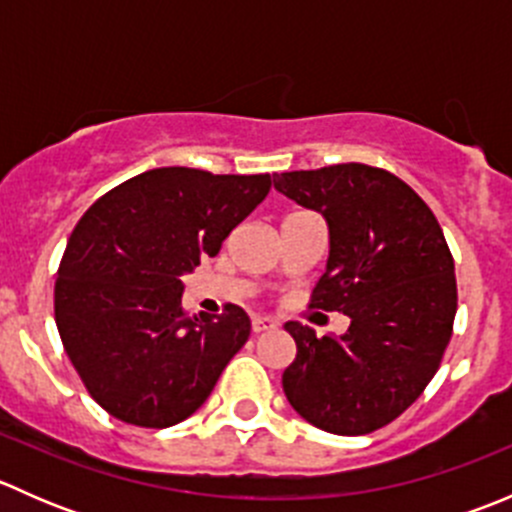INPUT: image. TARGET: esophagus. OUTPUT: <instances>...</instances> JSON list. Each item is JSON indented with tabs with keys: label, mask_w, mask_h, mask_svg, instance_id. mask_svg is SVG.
<instances>
[{
	"label": "esophagus",
	"mask_w": 512,
	"mask_h": 512,
	"mask_svg": "<svg viewBox=\"0 0 512 512\" xmlns=\"http://www.w3.org/2000/svg\"><path fill=\"white\" fill-rule=\"evenodd\" d=\"M277 322L272 317H260V314H255L252 317V332L260 334V332H270V329H275Z\"/></svg>",
	"instance_id": "obj_1"
}]
</instances>
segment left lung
I'll return each instance as SVG.
<instances>
[{
  "label": "left lung",
  "mask_w": 512,
  "mask_h": 512,
  "mask_svg": "<svg viewBox=\"0 0 512 512\" xmlns=\"http://www.w3.org/2000/svg\"><path fill=\"white\" fill-rule=\"evenodd\" d=\"M272 178L282 195L327 220V270L312 307L352 322L342 337L287 322L297 356L282 389L322 431L371 433L423 394L451 342L458 292L446 237L431 208L389 170L342 163Z\"/></svg>",
  "instance_id": "8db88e82"
}]
</instances>
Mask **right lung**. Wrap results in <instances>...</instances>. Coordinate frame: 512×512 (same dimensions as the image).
I'll use <instances>...</instances> for the list:
<instances>
[{"label": "right lung", "mask_w": 512, "mask_h": 512, "mask_svg": "<svg viewBox=\"0 0 512 512\" xmlns=\"http://www.w3.org/2000/svg\"><path fill=\"white\" fill-rule=\"evenodd\" d=\"M270 175L153 168L116 185L74 227L59 265L61 342L101 409L168 428L200 409L250 337L237 304L185 317L183 280L270 193Z\"/></svg>", "instance_id": "right-lung-1"}]
</instances>
